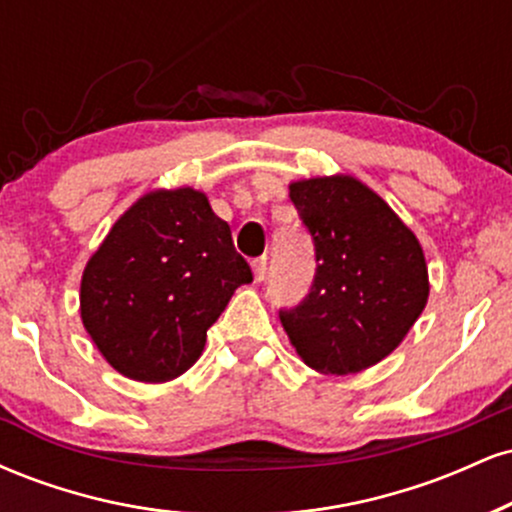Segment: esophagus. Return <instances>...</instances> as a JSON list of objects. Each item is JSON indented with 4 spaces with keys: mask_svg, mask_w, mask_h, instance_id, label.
<instances>
[{
    "mask_svg": "<svg viewBox=\"0 0 512 512\" xmlns=\"http://www.w3.org/2000/svg\"><path fill=\"white\" fill-rule=\"evenodd\" d=\"M252 274H255V281H262L264 276H267V257L252 260Z\"/></svg>",
    "mask_w": 512,
    "mask_h": 512,
    "instance_id": "1",
    "label": "esophagus"
}]
</instances>
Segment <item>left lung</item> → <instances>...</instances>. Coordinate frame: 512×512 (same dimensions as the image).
<instances>
[{"mask_svg": "<svg viewBox=\"0 0 512 512\" xmlns=\"http://www.w3.org/2000/svg\"><path fill=\"white\" fill-rule=\"evenodd\" d=\"M315 243V279L279 310L296 354L325 375L361 373L397 349L428 301L419 240L383 197L351 175L289 185Z\"/></svg>", "mask_w": 512, "mask_h": 512, "instance_id": "left-lung-1", "label": "left lung"}]
</instances>
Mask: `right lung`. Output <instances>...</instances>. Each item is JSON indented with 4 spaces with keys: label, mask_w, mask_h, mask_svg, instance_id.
Listing matches in <instances>:
<instances>
[{
    "label": "right lung",
    "mask_w": 512,
    "mask_h": 512,
    "mask_svg": "<svg viewBox=\"0 0 512 512\" xmlns=\"http://www.w3.org/2000/svg\"><path fill=\"white\" fill-rule=\"evenodd\" d=\"M252 272L231 228L192 187L156 190L129 207L81 276V320L117 373L178 378Z\"/></svg>",
    "instance_id": "obj_1"
}]
</instances>
